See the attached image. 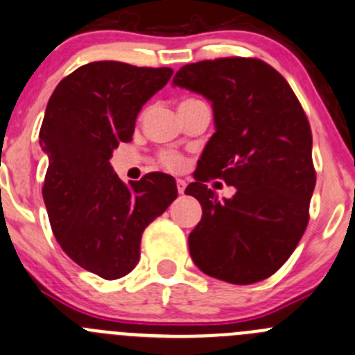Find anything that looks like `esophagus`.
<instances>
[{
	"instance_id": "obj_1",
	"label": "esophagus",
	"mask_w": 355,
	"mask_h": 355,
	"mask_svg": "<svg viewBox=\"0 0 355 355\" xmlns=\"http://www.w3.org/2000/svg\"><path fill=\"white\" fill-rule=\"evenodd\" d=\"M175 183H178V191H180L181 195L184 193V188H187V181L184 180H178L175 181Z\"/></svg>"
}]
</instances>
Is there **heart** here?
I'll list each match as a JSON object with an SVG mask.
<instances>
[{"label": "heart", "instance_id": "1", "mask_svg": "<svg viewBox=\"0 0 355 355\" xmlns=\"http://www.w3.org/2000/svg\"><path fill=\"white\" fill-rule=\"evenodd\" d=\"M160 162L171 171H180L183 167V157L174 151H162L160 153Z\"/></svg>", "mask_w": 355, "mask_h": 355}]
</instances>
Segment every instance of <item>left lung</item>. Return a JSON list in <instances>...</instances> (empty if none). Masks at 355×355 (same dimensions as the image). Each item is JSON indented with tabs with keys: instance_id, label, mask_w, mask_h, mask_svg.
I'll return each instance as SVG.
<instances>
[{
	"instance_id": "left-lung-1",
	"label": "left lung",
	"mask_w": 355,
	"mask_h": 355,
	"mask_svg": "<svg viewBox=\"0 0 355 355\" xmlns=\"http://www.w3.org/2000/svg\"><path fill=\"white\" fill-rule=\"evenodd\" d=\"M174 85L211 101L216 125L184 190L202 205L188 237L191 259L230 284L265 281L309 225L315 168L305 111L284 76L251 57L187 64ZM212 177L235 186L234 197L219 201L205 184Z\"/></svg>"
}]
</instances>
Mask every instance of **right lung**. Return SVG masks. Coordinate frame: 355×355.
Returning a JSON list of instances; mask_svg holds the SVG:
<instances>
[{
    "label": "right lung",
    "mask_w": 355,
    "mask_h": 355,
    "mask_svg": "<svg viewBox=\"0 0 355 355\" xmlns=\"http://www.w3.org/2000/svg\"><path fill=\"white\" fill-rule=\"evenodd\" d=\"M171 67L99 60L60 80L46 104L40 146L49 157L43 200L62 251L106 281L132 272L144 228L178 197L172 175L150 172L125 184L111 153L132 141L143 104Z\"/></svg>",
    "instance_id": "add662e5"
}]
</instances>
